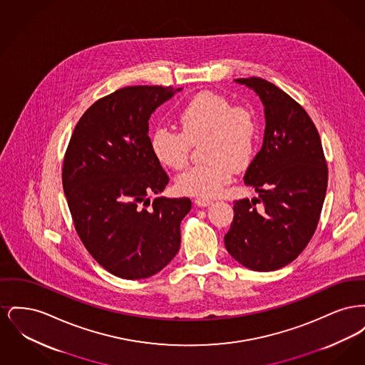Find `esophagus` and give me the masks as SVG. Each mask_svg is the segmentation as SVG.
<instances>
[{
    "instance_id": "1",
    "label": "esophagus",
    "mask_w": 365,
    "mask_h": 365,
    "mask_svg": "<svg viewBox=\"0 0 365 365\" xmlns=\"http://www.w3.org/2000/svg\"><path fill=\"white\" fill-rule=\"evenodd\" d=\"M194 202H195L197 207H208V205L212 204V200L205 198V197H197V198L194 200Z\"/></svg>"
}]
</instances>
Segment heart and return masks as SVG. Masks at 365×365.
I'll return each instance as SVG.
<instances>
[{"label":"heart","instance_id":"b5f03b06","mask_svg":"<svg viewBox=\"0 0 365 365\" xmlns=\"http://www.w3.org/2000/svg\"><path fill=\"white\" fill-rule=\"evenodd\" d=\"M182 131L160 125L150 134V149L157 160L173 170L187 165L191 145L202 139V164L178 178L179 190L213 197L231 180L234 168H246L255 155L257 122L252 109L232 104L226 96L202 91L178 115Z\"/></svg>","mask_w":365,"mask_h":365}]
</instances>
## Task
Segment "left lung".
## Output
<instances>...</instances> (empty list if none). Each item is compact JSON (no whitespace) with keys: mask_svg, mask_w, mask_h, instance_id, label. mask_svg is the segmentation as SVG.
<instances>
[{"mask_svg":"<svg viewBox=\"0 0 365 365\" xmlns=\"http://www.w3.org/2000/svg\"><path fill=\"white\" fill-rule=\"evenodd\" d=\"M235 82L260 96L265 133L243 176L259 198L235 201L225 245L246 268L275 271L295 260L314 234L327 190V161L312 119L289 94L261 78Z\"/></svg>","mask_w":365,"mask_h":365,"instance_id":"left-lung-1","label":"left lung"}]
</instances>
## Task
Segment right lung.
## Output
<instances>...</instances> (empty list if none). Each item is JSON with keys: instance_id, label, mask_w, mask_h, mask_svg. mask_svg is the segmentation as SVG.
Wrapping results in <instances>:
<instances>
[{"instance_id": "obj_1", "label": "right lung", "mask_w": 365, "mask_h": 365, "mask_svg": "<svg viewBox=\"0 0 365 365\" xmlns=\"http://www.w3.org/2000/svg\"><path fill=\"white\" fill-rule=\"evenodd\" d=\"M173 87L128 86L82 115L63 161V189L75 230L103 268L149 278L174 259L190 198L149 197L170 182L150 149L149 119Z\"/></svg>"}]
</instances>
